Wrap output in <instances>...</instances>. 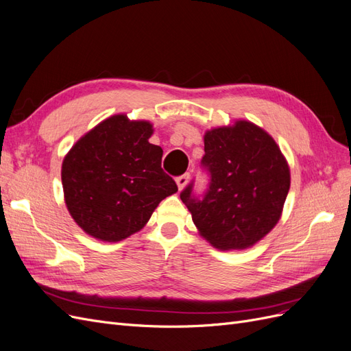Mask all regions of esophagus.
I'll use <instances>...</instances> for the list:
<instances>
[{
  "mask_svg": "<svg viewBox=\"0 0 351 351\" xmlns=\"http://www.w3.org/2000/svg\"><path fill=\"white\" fill-rule=\"evenodd\" d=\"M189 178H190V174H189V173H187V174H183V176H180V177H177L176 183H177V186H178V190H180V192H182V190L187 186V183H189Z\"/></svg>",
  "mask_w": 351,
  "mask_h": 351,
  "instance_id": "esophagus-1",
  "label": "esophagus"
}]
</instances>
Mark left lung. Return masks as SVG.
Returning a JSON list of instances; mask_svg holds the SVG:
<instances>
[{
    "label": "left lung",
    "mask_w": 351,
    "mask_h": 351,
    "mask_svg": "<svg viewBox=\"0 0 351 351\" xmlns=\"http://www.w3.org/2000/svg\"><path fill=\"white\" fill-rule=\"evenodd\" d=\"M202 159L210 173L208 193L192 197V184L180 197L210 246L244 250L278 224L290 190V167L274 137L247 120L205 132Z\"/></svg>",
    "instance_id": "8db88e82"
}]
</instances>
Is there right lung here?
<instances>
[{
	"label": "right lung",
	"mask_w": 351,
	"mask_h": 351,
	"mask_svg": "<svg viewBox=\"0 0 351 351\" xmlns=\"http://www.w3.org/2000/svg\"><path fill=\"white\" fill-rule=\"evenodd\" d=\"M152 123L115 114L93 127L62 159L64 202L90 237L117 243L141 231L159 202L177 192L149 143Z\"/></svg>",
	"instance_id": "add662e5"
}]
</instances>
